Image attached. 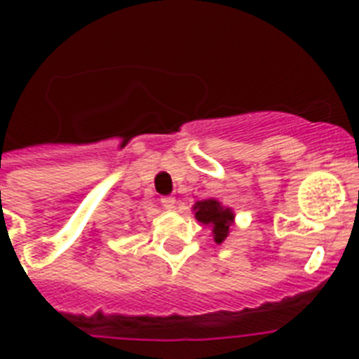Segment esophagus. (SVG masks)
I'll use <instances>...</instances> for the list:
<instances>
[{
  "label": "esophagus",
  "mask_w": 359,
  "mask_h": 359,
  "mask_svg": "<svg viewBox=\"0 0 359 359\" xmlns=\"http://www.w3.org/2000/svg\"><path fill=\"white\" fill-rule=\"evenodd\" d=\"M161 207L165 210H174L176 208V199L170 198V196H165V198H161Z\"/></svg>",
  "instance_id": "obj_1"
}]
</instances>
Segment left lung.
<instances>
[{
  "label": "left lung",
  "instance_id": "1",
  "mask_svg": "<svg viewBox=\"0 0 359 359\" xmlns=\"http://www.w3.org/2000/svg\"><path fill=\"white\" fill-rule=\"evenodd\" d=\"M192 210H194V217L199 223L212 226V236H214L215 243L223 244L230 233L231 223L236 221L233 210L230 207H224L223 203L214 198L196 201Z\"/></svg>",
  "mask_w": 359,
  "mask_h": 359
}]
</instances>
